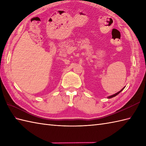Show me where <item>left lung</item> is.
<instances>
[{
	"label": "left lung",
	"instance_id": "left-lung-1",
	"mask_svg": "<svg viewBox=\"0 0 146 146\" xmlns=\"http://www.w3.org/2000/svg\"><path fill=\"white\" fill-rule=\"evenodd\" d=\"M124 88H123V89H122V90H121L120 91H119V92H117V93H116V94H113V95H111V96H109V97H108V98H109V99H110V98H113V97H114V96H117L118 94H119V93H121V91H123V90Z\"/></svg>",
	"mask_w": 146,
	"mask_h": 146
}]
</instances>
